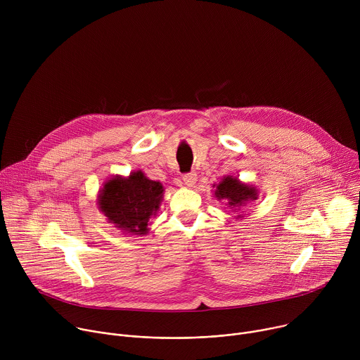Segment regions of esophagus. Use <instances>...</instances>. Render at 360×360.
Instances as JSON below:
<instances>
[{
	"label": "esophagus",
	"mask_w": 360,
	"mask_h": 360,
	"mask_svg": "<svg viewBox=\"0 0 360 360\" xmlns=\"http://www.w3.org/2000/svg\"><path fill=\"white\" fill-rule=\"evenodd\" d=\"M182 179H184V182H185V185H186V186H193V185L196 184L198 176H196V174H195V172H189V174H185Z\"/></svg>",
	"instance_id": "esophagus-1"
}]
</instances>
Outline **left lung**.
Masks as SVG:
<instances>
[{
  "instance_id": "obj_1",
  "label": "left lung",
  "mask_w": 360,
  "mask_h": 360,
  "mask_svg": "<svg viewBox=\"0 0 360 360\" xmlns=\"http://www.w3.org/2000/svg\"><path fill=\"white\" fill-rule=\"evenodd\" d=\"M215 195L218 199H225L232 210H239L240 207H245L248 200L258 198V192H256L255 188L240 184L236 178L232 176H226L219 182Z\"/></svg>"
}]
</instances>
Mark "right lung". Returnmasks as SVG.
<instances>
[{
	"mask_svg": "<svg viewBox=\"0 0 360 360\" xmlns=\"http://www.w3.org/2000/svg\"><path fill=\"white\" fill-rule=\"evenodd\" d=\"M164 188L141 171L110 179L99 195V208L108 221L128 233H146L148 221L160 208Z\"/></svg>",
	"mask_w": 360,
	"mask_h": 360,
	"instance_id": "1",
	"label": "right lung"
}]
</instances>
